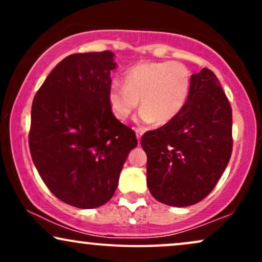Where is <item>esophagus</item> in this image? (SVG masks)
<instances>
[{
    "mask_svg": "<svg viewBox=\"0 0 262 262\" xmlns=\"http://www.w3.org/2000/svg\"><path fill=\"white\" fill-rule=\"evenodd\" d=\"M135 133H137V139H138V141H139V143H140L141 135H143L144 130H143V129H141V128H135Z\"/></svg>",
    "mask_w": 262,
    "mask_h": 262,
    "instance_id": "esophagus-1",
    "label": "esophagus"
}]
</instances>
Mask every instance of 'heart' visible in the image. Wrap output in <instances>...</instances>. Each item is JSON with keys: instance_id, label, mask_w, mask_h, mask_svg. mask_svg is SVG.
Instances as JSON below:
<instances>
[{"instance_id": "heart-1", "label": "heart", "mask_w": 262, "mask_h": 262, "mask_svg": "<svg viewBox=\"0 0 262 262\" xmlns=\"http://www.w3.org/2000/svg\"><path fill=\"white\" fill-rule=\"evenodd\" d=\"M191 74L181 62H144L124 75V85L113 82L108 89V106L114 118L127 121L140 106L138 122L166 124L186 106Z\"/></svg>"}]
</instances>
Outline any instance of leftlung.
Segmentation results:
<instances>
[{"instance_id":"obj_1","label":"left lung","mask_w":262,"mask_h":262,"mask_svg":"<svg viewBox=\"0 0 262 262\" xmlns=\"http://www.w3.org/2000/svg\"><path fill=\"white\" fill-rule=\"evenodd\" d=\"M231 125L230 103L214 73L204 68L192 75L182 112L141 137L152 197L167 206L187 207L208 196L229 162Z\"/></svg>"}]
</instances>
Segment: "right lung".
<instances>
[{
  "label": "right lung",
  "instance_id": "1",
  "mask_svg": "<svg viewBox=\"0 0 262 262\" xmlns=\"http://www.w3.org/2000/svg\"><path fill=\"white\" fill-rule=\"evenodd\" d=\"M112 52L73 54L53 69L34 96L29 132L32 160L47 187L62 202L103 206L118 186L133 129L108 106Z\"/></svg>",
  "mask_w": 262,
  "mask_h": 262
}]
</instances>
